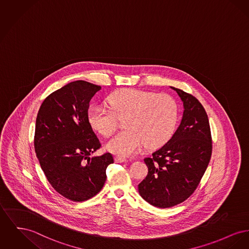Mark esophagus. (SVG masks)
<instances>
[{
	"instance_id": "obj_1",
	"label": "esophagus",
	"mask_w": 249,
	"mask_h": 249,
	"mask_svg": "<svg viewBox=\"0 0 249 249\" xmlns=\"http://www.w3.org/2000/svg\"><path fill=\"white\" fill-rule=\"evenodd\" d=\"M115 161L116 162H126L127 160L125 158H121V157H116L115 158Z\"/></svg>"
}]
</instances>
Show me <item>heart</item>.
Returning <instances> with one entry per match:
<instances>
[{
    "label": "heart",
    "instance_id": "b5f03b06",
    "mask_svg": "<svg viewBox=\"0 0 249 249\" xmlns=\"http://www.w3.org/2000/svg\"><path fill=\"white\" fill-rule=\"evenodd\" d=\"M112 110L93 105L88 110L91 127L104 137L117 130V118H124L126 130L107 143V148L122 157L136 154L146 144L157 147L166 143L175 132L178 109L173 98L144 90L125 88L108 98Z\"/></svg>",
    "mask_w": 249,
    "mask_h": 249
}]
</instances>
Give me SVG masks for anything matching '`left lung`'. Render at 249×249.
Returning a JSON list of instances; mask_svg holds the SVG:
<instances>
[{
  "label": "left lung",
  "instance_id": "obj_1",
  "mask_svg": "<svg viewBox=\"0 0 249 249\" xmlns=\"http://www.w3.org/2000/svg\"><path fill=\"white\" fill-rule=\"evenodd\" d=\"M183 115L178 128L163 146L144 161L148 168L138 184L149 204L169 208L187 199L198 186L212 156V135L207 113L196 98L178 88Z\"/></svg>",
  "mask_w": 249,
  "mask_h": 249
}]
</instances>
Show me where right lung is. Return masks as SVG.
Segmentation results:
<instances>
[{
	"label": "right lung",
	"mask_w": 249,
	"mask_h": 249,
	"mask_svg": "<svg viewBox=\"0 0 249 249\" xmlns=\"http://www.w3.org/2000/svg\"><path fill=\"white\" fill-rule=\"evenodd\" d=\"M100 86L75 81L50 94L37 113L35 150L53 189L75 202L96 196L114 162L109 152L90 155L102 145L88 121V108Z\"/></svg>",
	"instance_id": "add662e5"
}]
</instances>
